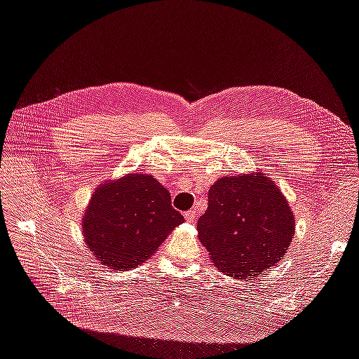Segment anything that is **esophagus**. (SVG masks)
Segmentation results:
<instances>
[{"instance_id": "obj_1", "label": "esophagus", "mask_w": 359, "mask_h": 359, "mask_svg": "<svg viewBox=\"0 0 359 359\" xmlns=\"http://www.w3.org/2000/svg\"><path fill=\"white\" fill-rule=\"evenodd\" d=\"M184 219H186L189 223H193L194 220H196V211H193V210L187 211L186 214H184Z\"/></svg>"}]
</instances>
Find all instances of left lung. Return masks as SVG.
Returning <instances> with one entry per match:
<instances>
[{"label": "left lung", "instance_id": "8db88e82", "mask_svg": "<svg viewBox=\"0 0 359 359\" xmlns=\"http://www.w3.org/2000/svg\"><path fill=\"white\" fill-rule=\"evenodd\" d=\"M295 235L285 194L262 172L223 177L208 191L198 238L212 264L233 278H253L281 262Z\"/></svg>", "mask_w": 359, "mask_h": 359}]
</instances>
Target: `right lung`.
<instances>
[{
  "mask_svg": "<svg viewBox=\"0 0 359 359\" xmlns=\"http://www.w3.org/2000/svg\"><path fill=\"white\" fill-rule=\"evenodd\" d=\"M182 222L168 189L153 175L132 172L95 189L82 217V235L102 265L126 271L153 256Z\"/></svg>",
  "mask_w": 359,
  "mask_h": 359,
  "instance_id": "obj_1",
  "label": "right lung"
}]
</instances>
